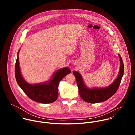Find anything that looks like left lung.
Returning <instances> with one entry per match:
<instances>
[{"mask_svg": "<svg viewBox=\"0 0 135 135\" xmlns=\"http://www.w3.org/2000/svg\"><path fill=\"white\" fill-rule=\"evenodd\" d=\"M119 56L120 60V67L118 76L110 85L106 88H88L85 85L81 75L78 71H73L79 88V94L83 100L87 103L93 104L103 102L110 98L117 91L124 73V65L122 57L120 54Z\"/></svg>", "mask_w": 135, "mask_h": 135, "instance_id": "left-lung-1", "label": "left lung"}]
</instances>
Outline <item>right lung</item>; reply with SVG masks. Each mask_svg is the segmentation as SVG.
<instances>
[{
	"mask_svg": "<svg viewBox=\"0 0 135 135\" xmlns=\"http://www.w3.org/2000/svg\"><path fill=\"white\" fill-rule=\"evenodd\" d=\"M15 66V76L16 82L23 92L31 100L42 104L54 102L58 97V86L59 82L65 76L71 73L68 67L57 70L48 82L40 84L28 83L23 78L19 65L18 53Z\"/></svg>",
	"mask_w": 135,
	"mask_h": 135,
	"instance_id": "obj_1",
	"label": "right lung"
}]
</instances>
